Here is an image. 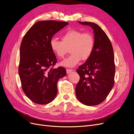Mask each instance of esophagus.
<instances>
[{"label": "esophagus", "mask_w": 134, "mask_h": 134, "mask_svg": "<svg viewBox=\"0 0 134 134\" xmlns=\"http://www.w3.org/2000/svg\"><path fill=\"white\" fill-rule=\"evenodd\" d=\"M72 71H73V69H66V72H67V74L71 73Z\"/></svg>", "instance_id": "esophagus-1"}]
</instances>
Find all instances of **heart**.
I'll return each instance as SVG.
<instances>
[{"mask_svg":"<svg viewBox=\"0 0 134 134\" xmlns=\"http://www.w3.org/2000/svg\"><path fill=\"white\" fill-rule=\"evenodd\" d=\"M61 40L52 38L50 46L52 51L59 58H63L69 48L71 54L61 62L60 65L62 66L74 67L81 59L86 60L92 54L94 41L92 35L90 32L69 30L63 34Z\"/></svg>","mask_w":134,"mask_h":134,"instance_id":"heart-1","label":"heart"}]
</instances>
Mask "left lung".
I'll return each mask as SVG.
<instances>
[{"label": "left lung", "instance_id": "left-lung-1", "mask_svg": "<svg viewBox=\"0 0 134 134\" xmlns=\"http://www.w3.org/2000/svg\"><path fill=\"white\" fill-rule=\"evenodd\" d=\"M93 29L94 45L92 55L76 72L80 80L75 88L78 99L87 106L102 103L114 85L115 65L114 50L109 37L97 24L78 22Z\"/></svg>", "mask_w": 134, "mask_h": 134}]
</instances>
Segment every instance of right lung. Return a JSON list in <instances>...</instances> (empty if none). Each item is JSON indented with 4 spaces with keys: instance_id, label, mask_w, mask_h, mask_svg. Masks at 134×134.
Returning <instances> with one entry per match:
<instances>
[{
    "instance_id": "obj_1",
    "label": "right lung",
    "mask_w": 134,
    "mask_h": 134,
    "mask_svg": "<svg viewBox=\"0 0 134 134\" xmlns=\"http://www.w3.org/2000/svg\"><path fill=\"white\" fill-rule=\"evenodd\" d=\"M68 22L39 21L29 29L20 47L18 72L23 92L34 103L44 105L57 94V83L66 75V69L53 68L57 62L50 42Z\"/></svg>"
}]
</instances>
